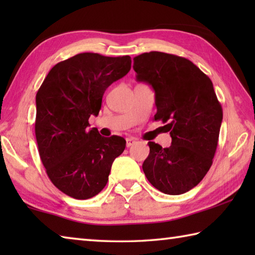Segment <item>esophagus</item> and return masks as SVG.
I'll use <instances>...</instances> for the list:
<instances>
[{
    "mask_svg": "<svg viewBox=\"0 0 255 255\" xmlns=\"http://www.w3.org/2000/svg\"><path fill=\"white\" fill-rule=\"evenodd\" d=\"M135 143H136L135 138H131V137L126 138V146H127V147H130V146H132Z\"/></svg>",
    "mask_w": 255,
    "mask_h": 255,
    "instance_id": "obj_1",
    "label": "esophagus"
}]
</instances>
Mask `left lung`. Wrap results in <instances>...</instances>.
<instances>
[{
    "instance_id": "obj_1",
    "label": "left lung",
    "mask_w": 255,
    "mask_h": 255,
    "mask_svg": "<svg viewBox=\"0 0 255 255\" xmlns=\"http://www.w3.org/2000/svg\"><path fill=\"white\" fill-rule=\"evenodd\" d=\"M138 82L152 86L157 112L167 123L170 147L148 141L143 171L153 187L166 195H182L204 179L217 148L223 109L213 82L189 59L150 51L133 58Z\"/></svg>"
}]
</instances>
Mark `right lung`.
<instances>
[{
  "instance_id": "1",
  "label": "right lung",
  "mask_w": 255,
  "mask_h": 255,
  "mask_svg": "<svg viewBox=\"0 0 255 255\" xmlns=\"http://www.w3.org/2000/svg\"><path fill=\"white\" fill-rule=\"evenodd\" d=\"M129 56L77 54L51 68L36 96L34 132L47 175L75 199H89L106 187L115 158L126 147L123 137L90 129L108 86L130 71Z\"/></svg>"
}]
</instances>
